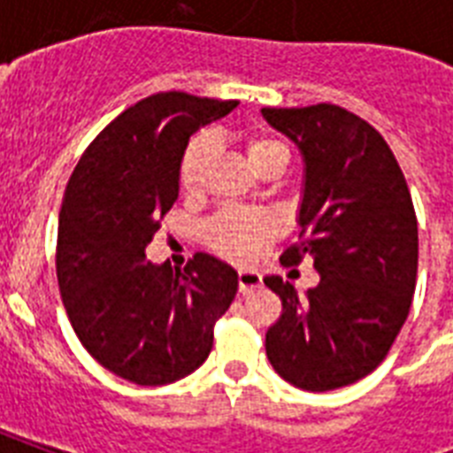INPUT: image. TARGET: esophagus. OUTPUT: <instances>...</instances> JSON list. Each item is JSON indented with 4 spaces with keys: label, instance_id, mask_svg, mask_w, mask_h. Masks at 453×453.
I'll list each match as a JSON object with an SVG mask.
<instances>
[{
    "label": "esophagus",
    "instance_id": "1",
    "mask_svg": "<svg viewBox=\"0 0 453 453\" xmlns=\"http://www.w3.org/2000/svg\"><path fill=\"white\" fill-rule=\"evenodd\" d=\"M237 282H240V294H249V291L258 289L263 284V280L258 273H254V270H240V273H237Z\"/></svg>",
    "mask_w": 453,
    "mask_h": 453
}]
</instances>
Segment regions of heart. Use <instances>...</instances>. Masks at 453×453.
<instances>
[{"label":"heart","instance_id":"obj_1","mask_svg":"<svg viewBox=\"0 0 453 453\" xmlns=\"http://www.w3.org/2000/svg\"><path fill=\"white\" fill-rule=\"evenodd\" d=\"M244 155L256 176L277 178L289 164V150L282 141L265 134H251L244 138ZM213 159V141L209 136H195L185 145L180 157L178 180L185 192H199L204 183L206 169ZM275 226L263 213H249L242 209H223L204 227V240L213 254L227 261H251L258 249L273 237Z\"/></svg>","mask_w":453,"mask_h":453}]
</instances>
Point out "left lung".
Returning a JSON list of instances; mask_svg holds the SVG:
<instances>
[{
  "instance_id": "8db88e82",
  "label": "left lung",
  "mask_w": 453,
  "mask_h": 453,
  "mask_svg": "<svg viewBox=\"0 0 453 453\" xmlns=\"http://www.w3.org/2000/svg\"><path fill=\"white\" fill-rule=\"evenodd\" d=\"M305 164L301 242L282 254L312 258L319 284L263 282L282 301L265 334L270 365L291 386L324 393L365 379L386 359L407 319L418 270V226L393 150L362 117L331 103L263 108Z\"/></svg>"
}]
</instances>
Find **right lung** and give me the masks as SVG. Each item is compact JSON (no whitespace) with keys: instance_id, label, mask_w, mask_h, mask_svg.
Here are the masks:
<instances>
[{"instance_id":"obj_1","label":"right lung","mask_w":453,"mask_h":453,"mask_svg":"<svg viewBox=\"0 0 453 453\" xmlns=\"http://www.w3.org/2000/svg\"><path fill=\"white\" fill-rule=\"evenodd\" d=\"M234 108L183 91L148 96L96 136L67 180L60 298L88 355L136 386H166L204 365L213 324L237 294V273L213 256L195 254L183 273L145 256L178 199L190 136Z\"/></svg>"}]
</instances>
